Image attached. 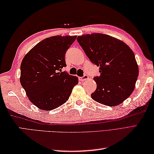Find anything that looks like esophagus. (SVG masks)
Returning <instances> with one entry per match:
<instances>
[{
  "instance_id": "1",
  "label": "esophagus",
  "mask_w": 154,
  "mask_h": 154,
  "mask_svg": "<svg viewBox=\"0 0 154 154\" xmlns=\"http://www.w3.org/2000/svg\"><path fill=\"white\" fill-rule=\"evenodd\" d=\"M89 79V77H88L87 75H85L83 77L79 78L80 81H85V80H87V79Z\"/></svg>"
}]
</instances>
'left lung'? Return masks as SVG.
Wrapping results in <instances>:
<instances>
[{
  "label": "left lung",
  "instance_id": "8db88e82",
  "mask_svg": "<svg viewBox=\"0 0 154 154\" xmlns=\"http://www.w3.org/2000/svg\"><path fill=\"white\" fill-rule=\"evenodd\" d=\"M77 40L90 61L100 67V75L94 77L97 89L92 99L110 106L122 103L132 93L138 77L133 51L122 41L106 34H85Z\"/></svg>",
  "mask_w": 154,
  "mask_h": 154
}]
</instances>
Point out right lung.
Here are the masks:
<instances>
[{
    "label": "right lung",
    "instance_id": "add662e5",
    "mask_svg": "<svg viewBox=\"0 0 154 154\" xmlns=\"http://www.w3.org/2000/svg\"><path fill=\"white\" fill-rule=\"evenodd\" d=\"M77 35H55L31 49L20 65V83L30 102L43 110H51L69 99L78 84L76 76L61 72L65 55Z\"/></svg>",
    "mask_w": 154,
    "mask_h": 154
}]
</instances>
